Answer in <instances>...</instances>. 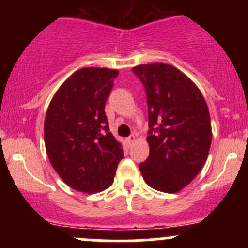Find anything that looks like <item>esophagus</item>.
<instances>
[{"label":"esophagus","instance_id":"34e87169","mask_svg":"<svg viewBox=\"0 0 248 248\" xmlns=\"http://www.w3.org/2000/svg\"><path fill=\"white\" fill-rule=\"evenodd\" d=\"M136 140H137V137L134 136V134H132L131 137H128V138L126 139V142H127V145H128V146H131V145L133 144V142L136 141Z\"/></svg>","mask_w":248,"mask_h":248}]
</instances>
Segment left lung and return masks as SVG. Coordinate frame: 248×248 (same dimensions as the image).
Returning a JSON list of instances; mask_svg holds the SVG:
<instances>
[{
  "instance_id": "1",
  "label": "left lung",
  "mask_w": 248,
  "mask_h": 248,
  "mask_svg": "<svg viewBox=\"0 0 248 248\" xmlns=\"http://www.w3.org/2000/svg\"><path fill=\"white\" fill-rule=\"evenodd\" d=\"M132 71L145 86L149 108L150 155L139 169L150 187L176 193L207 159L212 140L209 108L197 85L171 64H140Z\"/></svg>"
}]
</instances>
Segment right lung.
<instances>
[{
	"label": "right lung",
	"instance_id": "1",
	"mask_svg": "<svg viewBox=\"0 0 248 248\" xmlns=\"http://www.w3.org/2000/svg\"><path fill=\"white\" fill-rule=\"evenodd\" d=\"M117 74V69L98 67L78 69L47 107L44 142L50 163L69 187L82 193H97L111 186L124 157L104 111Z\"/></svg>",
	"mask_w": 248,
	"mask_h": 248
}]
</instances>
